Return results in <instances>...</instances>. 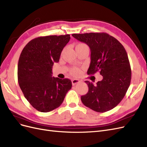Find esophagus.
<instances>
[{
  "label": "esophagus",
  "instance_id": "1",
  "mask_svg": "<svg viewBox=\"0 0 147 147\" xmlns=\"http://www.w3.org/2000/svg\"><path fill=\"white\" fill-rule=\"evenodd\" d=\"M80 82V81L79 80L77 79H73L72 80V85H75V84H78Z\"/></svg>",
  "mask_w": 147,
  "mask_h": 147
}]
</instances>
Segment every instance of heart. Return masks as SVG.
I'll return each instance as SVG.
<instances>
[{"label":"heart","mask_w":147,"mask_h":147,"mask_svg":"<svg viewBox=\"0 0 147 147\" xmlns=\"http://www.w3.org/2000/svg\"><path fill=\"white\" fill-rule=\"evenodd\" d=\"M76 47H86L88 48V46L84 43H79L76 46ZM70 74L72 75H74V76H77L80 74L81 73V70L78 67H72V69H70Z\"/></svg>","instance_id":"obj_1"}]
</instances>
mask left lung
Masks as SVG:
<instances>
[{"instance_id":"8db88e82","label":"left lung","mask_w":147,"mask_h":147,"mask_svg":"<svg viewBox=\"0 0 147 147\" xmlns=\"http://www.w3.org/2000/svg\"><path fill=\"white\" fill-rule=\"evenodd\" d=\"M72 35L90 48L91 63L87 74L91 75L99 71L103 77L96 85L85 81L88 92L82 96V102L97 112L113 109L122 100L131 83V69L125 49L118 40L107 33Z\"/></svg>"}]
</instances>
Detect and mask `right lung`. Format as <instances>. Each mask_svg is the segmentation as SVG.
Returning a JSON list of instances; mask_svg holds the SVG:
<instances>
[{"label": "right lung", "mask_w": 147, "mask_h": 147, "mask_svg": "<svg viewBox=\"0 0 147 147\" xmlns=\"http://www.w3.org/2000/svg\"><path fill=\"white\" fill-rule=\"evenodd\" d=\"M70 35H48L30 40L18 64V80L25 98L34 109L48 112L61 105L72 88L69 79L52 77L54 63L70 40Z\"/></svg>", "instance_id": "obj_1"}]
</instances>
